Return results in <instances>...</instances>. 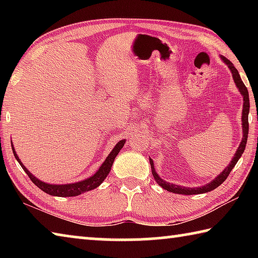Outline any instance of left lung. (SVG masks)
<instances>
[{
	"instance_id": "8db88e82",
	"label": "left lung",
	"mask_w": 258,
	"mask_h": 258,
	"mask_svg": "<svg viewBox=\"0 0 258 258\" xmlns=\"http://www.w3.org/2000/svg\"><path fill=\"white\" fill-rule=\"evenodd\" d=\"M222 60H223L224 62L228 64V67L230 68L231 73H232V77L234 80L235 85H237V87L240 91V93H241L243 97V109H242V117H241L242 131H243L242 141H241V143H240L238 150L234 154L232 161H231L230 165L226 166L224 171L222 172L220 175L215 178V180H213L212 182H209L208 184L200 186V187H185V186H180L176 184H171V183L163 181L158 175H157L156 169L154 167V160L150 158L149 160H150V165H151V172H152V175H154V177H155L156 182L158 183V184L163 187V189L167 190L169 192H174V194H178V195H200V194H205V192H209L214 189H216L218 185H221L222 183L226 180V177L229 176V174L233 169L235 164L238 163L239 158L243 154L244 148H246V143H247V139H248V131H249V124H248V113H249V94H248L247 87L243 84V82L241 81V77H240L238 71L233 66V63L231 62L229 59L224 58V56H222Z\"/></svg>"
}]
</instances>
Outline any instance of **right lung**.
<instances>
[{
  "label": "right lung",
  "instance_id": "add662e5",
  "mask_svg": "<svg viewBox=\"0 0 258 258\" xmlns=\"http://www.w3.org/2000/svg\"><path fill=\"white\" fill-rule=\"evenodd\" d=\"M124 143H125V140H121V141L117 143L115 148L112 149V151L110 152V155L107 157V159L103 161L101 167L99 168V171L95 173L93 176H91L90 178H87V180H84V181L73 183V184H63V185L47 184V183L40 181L38 178L35 177L32 173H29L28 169L26 168L23 165V163L19 160V157L17 156L14 147H12V151H14L16 159L18 160V163L21 165V167H23V169L26 172V174H27L28 177L32 180L34 184L40 187L41 190H43L44 192H46V194H49L51 196H56V197H74V196H78V195L83 194V192L95 189V187L101 184L104 178L107 177L109 172H110L111 166L113 164V160H115L116 156L118 155V152L120 151L121 148L124 147Z\"/></svg>",
  "mask_w": 258,
  "mask_h": 258
}]
</instances>
